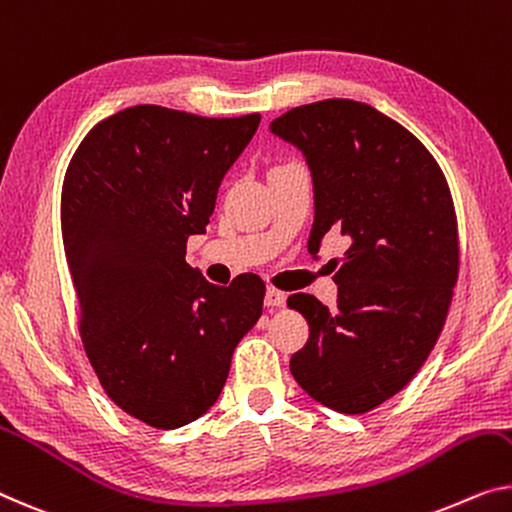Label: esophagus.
Instances as JSON below:
<instances>
[{"instance_id":"1","label":"esophagus","mask_w":512,"mask_h":512,"mask_svg":"<svg viewBox=\"0 0 512 512\" xmlns=\"http://www.w3.org/2000/svg\"><path fill=\"white\" fill-rule=\"evenodd\" d=\"M264 303L269 305V308H282V305L287 303V294L280 292V289H276V287H266Z\"/></svg>"}]
</instances>
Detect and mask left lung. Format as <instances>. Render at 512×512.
<instances>
[{"label": "left lung", "instance_id": "8db88e82", "mask_svg": "<svg viewBox=\"0 0 512 512\" xmlns=\"http://www.w3.org/2000/svg\"><path fill=\"white\" fill-rule=\"evenodd\" d=\"M271 131L310 165V253L331 230L349 243L333 276L338 308L289 296L310 326L289 370L324 407L365 414L414 379L444 329L460 271L451 188L425 144L368 103L301 105Z\"/></svg>", "mask_w": 512, "mask_h": 512}]
</instances>
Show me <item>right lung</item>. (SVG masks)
Listing matches in <instances>:
<instances>
[{
	"label": "right lung",
	"mask_w": 512,
	"mask_h": 512,
	"mask_svg": "<svg viewBox=\"0 0 512 512\" xmlns=\"http://www.w3.org/2000/svg\"><path fill=\"white\" fill-rule=\"evenodd\" d=\"M259 119L133 105L98 121L66 167L61 239L82 345L108 398L158 430L218 400L234 347L262 315L255 273L218 287L186 262Z\"/></svg>",
	"instance_id": "obj_1"
}]
</instances>
